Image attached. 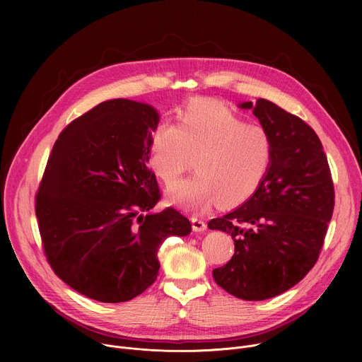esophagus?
I'll use <instances>...</instances> for the list:
<instances>
[{
	"label": "esophagus",
	"instance_id": "1",
	"mask_svg": "<svg viewBox=\"0 0 362 362\" xmlns=\"http://www.w3.org/2000/svg\"><path fill=\"white\" fill-rule=\"evenodd\" d=\"M190 221H192V228H193L194 232H202V230H206V228H208V225H206V221L202 219V218L193 216Z\"/></svg>",
	"mask_w": 362,
	"mask_h": 362
}]
</instances>
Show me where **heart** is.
Listing matches in <instances>:
<instances>
[{
  "mask_svg": "<svg viewBox=\"0 0 362 362\" xmlns=\"http://www.w3.org/2000/svg\"><path fill=\"white\" fill-rule=\"evenodd\" d=\"M268 132L245 123L219 101L194 100L179 116L177 127L162 123L150 140V166L168 186L189 167L197 173L172 186L169 199L190 212H202L219 197L225 204L250 197L271 163Z\"/></svg>",
  "mask_w": 362,
  "mask_h": 362,
  "instance_id": "obj_1",
  "label": "heart"
}]
</instances>
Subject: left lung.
<instances>
[{"label": "left lung", "instance_id": "8db88e82", "mask_svg": "<svg viewBox=\"0 0 362 362\" xmlns=\"http://www.w3.org/2000/svg\"><path fill=\"white\" fill-rule=\"evenodd\" d=\"M239 107L253 109L271 137L272 156L256 192L208 223L235 242L232 259L212 274L230 295L264 300L296 285L317 264L335 192L322 143L311 126L265 98Z\"/></svg>", "mask_w": 362, "mask_h": 362}]
</instances>
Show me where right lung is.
<instances>
[{
  "mask_svg": "<svg viewBox=\"0 0 362 362\" xmlns=\"http://www.w3.org/2000/svg\"><path fill=\"white\" fill-rule=\"evenodd\" d=\"M151 106L115 98L73 120L56 140L38 192L35 216L47 262L78 293L107 303L144 292L159 274L158 250L192 230L160 200L148 168Z\"/></svg>",
  "mask_w": 362,
  "mask_h": 362,
  "instance_id": "1",
  "label": "right lung"
}]
</instances>
